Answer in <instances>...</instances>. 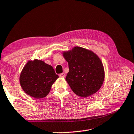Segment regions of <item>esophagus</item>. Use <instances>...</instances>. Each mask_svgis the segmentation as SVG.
Wrapping results in <instances>:
<instances>
[{
  "mask_svg": "<svg viewBox=\"0 0 134 134\" xmlns=\"http://www.w3.org/2000/svg\"><path fill=\"white\" fill-rule=\"evenodd\" d=\"M59 76H60V77L64 78V77H65V73H64V72H63V73H62V74H59Z\"/></svg>",
  "mask_w": 134,
  "mask_h": 134,
  "instance_id": "esophagus-1",
  "label": "esophagus"
}]
</instances>
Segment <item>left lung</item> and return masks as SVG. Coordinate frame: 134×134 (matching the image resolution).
<instances>
[{
  "mask_svg": "<svg viewBox=\"0 0 134 134\" xmlns=\"http://www.w3.org/2000/svg\"><path fill=\"white\" fill-rule=\"evenodd\" d=\"M63 55L69 67L65 80L72 91L82 97L98 91L105 78L103 64L98 55L78 46L64 52Z\"/></svg>",
  "mask_w": 134,
  "mask_h": 134,
  "instance_id": "obj_1",
  "label": "left lung"
}]
</instances>
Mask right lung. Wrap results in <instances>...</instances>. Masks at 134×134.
<instances>
[{
  "instance_id": "1",
  "label": "right lung",
  "mask_w": 134,
  "mask_h": 134,
  "mask_svg": "<svg viewBox=\"0 0 134 134\" xmlns=\"http://www.w3.org/2000/svg\"><path fill=\"white\" fill-rule=\"evenodd\" d=\"M59 75L52 65L43 61L29 60L23 67L19 78L21 88L33 98L40 99L46 97Z\"/></svg>"
}]
</instances>
